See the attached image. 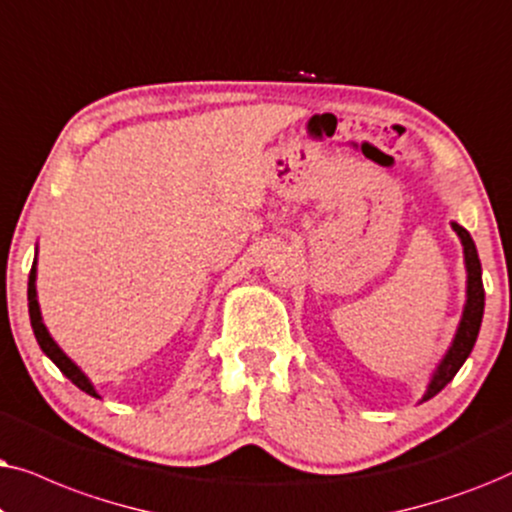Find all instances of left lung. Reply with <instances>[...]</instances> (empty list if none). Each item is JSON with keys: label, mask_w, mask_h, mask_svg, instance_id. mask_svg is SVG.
<instances>
[{"label": "left lung", "mask_w": 512, "mask_h": 512, "mask_svg": "<svg viewBox=\"0 0 512 512\" xmlns=\"http://www.w3.org/2000/svg\"><path fill=\"white\" fill-rule=\"evenodd\" d=\"M452 229L459 234L461 245H463V257H466V271H468L466 306H463V316H461L459 330H456L454 335V342L445 353V358H442L438 370H435L424 400L438 395L442 388L454 379V374L461 370V365L466 363V358L470 356V351H473L475 346V339H478L482 313H485V288H482V267H480L478 248H475L473 238H470V234L461 227V224L452 222Z\"/></svg>", "instance_id": "8db88e82"}]
</instances>
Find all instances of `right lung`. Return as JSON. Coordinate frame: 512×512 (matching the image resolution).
Masks as SVG:
<instances>
[{"instance_id": "add662e5", "label": "right lung", "mask_w": 512, "mask_h": 512, "mask_svg": "<svg viewBox=\"0 0 512 512\" xmlns=\"http://www.w3.org/2000/svg\"><path fill=\"white\" fill-rule=\"evenodd\" d=\"M34 264H37V262H34ZM34 264H32V271H30V281H27V306H30V323H32L34 337H37V342H39V346H42V351L46 353V356H49L53 363L60 367V372H63L74 386H79L81 391L93 395V398H100V395L95 393V388H93L91 381H88L86 374L81 372L79 367L74 365L63 351H60V346L53 342L49 330H46V325L42 320V311H39V302H37V285H34V281H37V269H34Z\"/></svg>"}]
</instances>
